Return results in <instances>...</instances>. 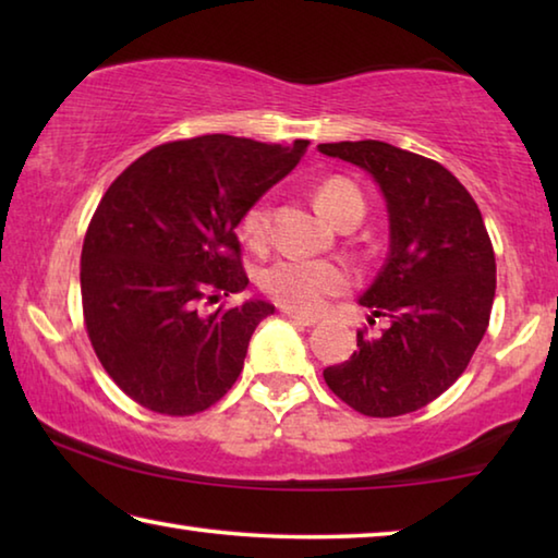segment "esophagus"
Wrapping results in <instances>:
<instances>
[{"instance_id":"obj_1","label":"esophagus","mask_w":558,"mask_h":558,"mask_svg":"<svg viewBox=\"0 0 558 558\" xmlns=\"http://www.w3.org/2000/svg\"><path fill=\"white\" fill-rule=\"evenodd\" d=\"M286 317L290 319L292 325H298V327H313V325H317V317L298 315V313H290V310H286Z\"/></svg>"}]
</instances>
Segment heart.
Wrapping results in <instances>:
<instances>
[{
	"label": "heart",
	"instance_id": "1",
	"mask_svg": "<svg viewBox=\"0 0 558 558\" xmlns=\"http://www.w3.org/2000/svg\"><path fill=\"white\" fill-rule=\"evenodd\" d=\"M349 202H362L359 189L347 179H327L317 189V206L329 221H337L339 211ZM241 231L251 245H266L270 233V206L266 199L251 204L241 219ZM354 276L339 260H307V258H278L263 272L260 286L268 295L290 313L317 315L327 302L352 288Z\"/></svg>",
	"mask_w": 558,
	"mask_h": 558
}]
</instances>
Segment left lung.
Returning a JSON list of instances; mask_svg holds the SVG:
<instances>
[{
    "mask_svg": "<svg viewBox=\"0 0 558 558\" xmlns=\"http://www.w3.org/2000/svg\"><path fill=\"white\" fill-rule=\"evenodd\" d=\"M317 149L366 169L389 209V256L359 300L389 327L359 329L356 352L323 376L372 418L418 411L458 381L487 332L497 266L483 214L436 159L379 140Z\"/></svg>",
    "mask_w": 558,
    "mask_h": 558,
    "instance_id": "8db88e82",
    "label": "left lung"
}]
</instances>
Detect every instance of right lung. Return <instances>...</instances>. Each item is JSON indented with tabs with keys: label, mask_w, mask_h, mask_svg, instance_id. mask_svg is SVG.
Listing matches in <instances>:
<instances>
[{
	"label": "right lung",
	"mask_w": 558,
	"mask_h": 558,
	"mask_svg": "<svg viewBox=\"0 0 558 558\" xmlns=\"http://www.w3.org/2000/svg\"><path fill=\"white\" fill-rule=\"evenodd\" d=\"M290 147L233 135L157 145L102 194L81 253L83 323L122 393L162 415H194L229 393L272 305H216L248 286L235 226L288 177Z\"/></svg>",
	"instance_id": "1"
}]
</instances>
